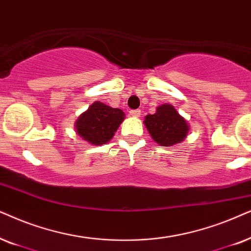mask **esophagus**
Wrapping results in <instances>:
<instances>
[{
	"mask_svg": "<svg viewBox=\"0 0 251 251\" xmlns=\"http://www.w3.org/2000/svg\"><path fill=\"white\" fill-rule=\"evenodd\" d=\"M129 115H131L132 117H140V115H141V111H140V110H131V111H129Z\"/></svg>",
	"mask_w": 251,
	"mask_h": 251,
	"instance_id": "esophagus-1",
	"label": "esophagus"
}]
</instances>
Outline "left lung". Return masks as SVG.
<instances>
[{
    "label": "left lung",
    "mask_w": 251,
    "mask_h": 251,
    "mask_svg": "<svg viewBox=\"0 0 251 251\" xmlns=\"http://www.w3.org/2000/svg\"><path fill=\"white\" fill-rule=\"evenodd\" d=\"M143 124L157 145L172 147L186 139L189 125L172 104L159 105L153 115H147Z\"/></svg>",
    "instance_id": "8db88e82"
}]
</instances>
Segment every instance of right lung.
I'll use <instances>...</instances> for the list:
<instances>
[{"label": "right lung", "instance_id": "add662e5", "mask_svg": "<svg viewBox=\"0 0 251 251\" xmlns=\"http://www.w3.org/2000/svg\"><path fill=\"white\" fill-rule=\"evenodd\" d=\"M124 119L123 110L98 101L78 117L75 124V132L89 145L102 146L113 138Z\"/></svg>", "mask_w": 251, "mask_h": 251}]
</instances>
